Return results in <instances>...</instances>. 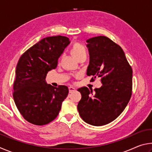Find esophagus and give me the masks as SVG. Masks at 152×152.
Instances as JSON below:
<instances>
[{
    "instance_id": "obj_1",
    "label": "esophagus",
    "mask_w": 152,
    "mask_h": 152,
    "mask_svg": "<svg viewBox=\"0 0 152 152\" xmlns=\"http://www.w3.org/2000/svg\"><path fill=\"white\" fill-rule=\"evenodd\" d=\"M68 88H69V92H70V93H71V92H72L76 91V88L73 86H69Z\"/></svg>"
}]
</instances>
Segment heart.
Returning a JSON list of instances; mask_svg holds the SVG:
<instances>
[{
  "label": "heart",
  "mask_w": 152,
  "mask_h": 152,
  "mask_svg": "<svg viewBox=\"0 0 152 152\" xmlns=\"http://www.w3.org/2000/svg\"><path fill=\"white\" fill-rule=\"evenodd\" d=\"M71 53L77 60L84 54H86V50L83 45L79 43H75L72 48Z\"/></svg>",
  "instance_id": "1"
}]
</instances>
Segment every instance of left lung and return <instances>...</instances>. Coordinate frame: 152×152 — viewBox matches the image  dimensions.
I'll list each match as a JSON object with an SVG mask.
<instances>
[{
	"mask_svg": "<svg viewBox=\"0 0 152 152\" xmlns=\"http://www.w3.org/2000/svg\"><path fill=\"white\" fill-rule=\"evenodd\" d=\"M90 61L86 74L101 77L99 88L82 87L78 110L86 123L94 126L107 125L119 116L132 96V69L122 48L105 36L86 40Z\"/></svg>",
	"mask_w": 152,
	"mask_h": 152,
	"instance_id": "obj_1",
	"label": "left lung"
}]
</instances>
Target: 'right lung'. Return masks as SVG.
<instances>
[{
	"label": "right lung",
	"instance_id": "add662e5",
	"mask_svg": "<svg viewBox=\"0 0 152 152\" xmlns=\"http://www.w3.org/2000/svg\"><path fill=\"white\" fill-rule=\"evenodd\" d=\"M70 41L65 36L43 38L25 51L16 68L13 99L25 120L43 125L54 120L68 94V88L47 84L46 76L55 69L58 58Z\"/></svg>",
	"mask_w": 152,
	"mask_h": 152
}]
</instances>
